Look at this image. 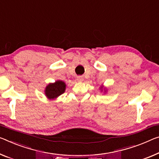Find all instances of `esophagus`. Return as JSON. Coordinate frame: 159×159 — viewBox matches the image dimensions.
I'll return each mask as SVG.
<instances>
[{"mask_svg":"<svg viewBox=\"0 0 159 159\" xmlns=\"http://www.w3.org/2000/svg\"><path fill=\"white\" fill-rule=\"evenodd\" d=\"M77 82H82L83 81V77H81V76L77 77Z\"/></svg>","mask_w":159,"mask_h":159,"instance_id":"34e87169","label":"esophagus"}]
</instances>
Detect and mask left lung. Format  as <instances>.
<instances>
[{"label":"left lung","instance_id":"obj_1","mask_svg":"<svg viewBox=\"0 0 159 159\" xmlns=\"http://www.w3.org/2000/svg\"><path fill=\"white\" fill-rule=\"evenodd\" d=\"M100 89H101V90H102V89H103V87H101V88H100Z\"/></svg>","mask_w":159,"mask_h":159}]
</instances>
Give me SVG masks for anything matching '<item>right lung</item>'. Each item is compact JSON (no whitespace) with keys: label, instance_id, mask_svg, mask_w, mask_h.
<instances>
[{"label":"right lung","instance_id":"obj_1","mask_svg":"<svg viewBox=\"0 0 159 159\" xmlns=\"http://www.w3.org/2000/svg\"><path fill=\"white\" fill-rule=\"evenodd\" d=\"M65 83L61 80H57L55 83H50L45 89V96L49 99H54L63 94L65 91Z\"/></svg>","mask_w":159,"mask_h":159}]
</instances>
